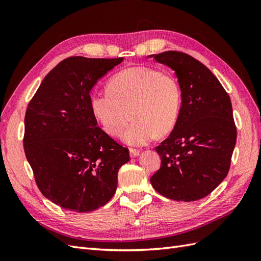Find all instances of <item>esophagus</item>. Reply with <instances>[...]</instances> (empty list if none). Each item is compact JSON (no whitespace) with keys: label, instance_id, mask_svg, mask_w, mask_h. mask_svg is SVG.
<instances>
[{"label":"esophagus","instance_id":"obj_1","mask_svg":"<svg viewBox=\"0 0 261 261\" xmlns=\"http://www.w3.org/2000/svg\"><path fill=\"white\" fill-rule=\"evenodd\" d=\"M129 154H130L132 158H135V156L139 155V150L134 149V148H129Z\"/></svg>","mask_w":261,"mask_h":261}]
</instances>
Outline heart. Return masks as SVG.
Listing matches in <instances>:
<instances>
[{"label":"heart","instance_id":"b5f03b06","mask_svg":"<svg viewBox=\"0 0 261 261\" xmlns=\"http://www.w3.org/2000/svg\"><path fill=\"white\" fill-rule=\"evenodd\" d=\"M181 91L176 78L152 67L135 66L121 70L109 81L107 90L94 93L90 108L94 118L110 136L132 146L149 144L156 134L164 136L177 123Z\"/></svg>","mask_w":261,"mask_h":261}]
</instances>
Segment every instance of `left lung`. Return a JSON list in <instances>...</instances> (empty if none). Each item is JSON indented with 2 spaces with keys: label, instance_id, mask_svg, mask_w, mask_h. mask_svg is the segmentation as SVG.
I'll return each mask as SVG.
<instances>
[{
  "label": "left lung",
  "instance_id": "1",
  "mask_svg": "<svg viewBox=\"0 0 261 261\" xmlns=\"http://www.w3.org/2000/svg\"><path fill=\"white\" fill-rule=\"evenodd\" d=\"M150 57L174 70L181 91L177 123L155 147L161 167L150 181L169 199H201L230 170L238 135L231 99L211 70L191 55L167 51Z\"/></svg>",
  "mask_w": 261,
  "mask_h": 261
}]
</instances>
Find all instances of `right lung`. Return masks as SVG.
Segmentation results:
<instances>
[{
  "label": "right lung",
  "instance_id": "1",
  "mask_svg": "<svg viewBox=\"0 0 261 261\" xmlns=\"http://www.w3.org/2000/svg\"><path fill=\"white\" fill-rule=\"evenodd\" d=\"M124 58L70 57L44 77L25 115L23 150L42 195L75 212L112 198L129 151L97 126L90 91Z\"/></svg>",
  "mask_w": 261,
  "mask_h": 261
}]
</instances>
